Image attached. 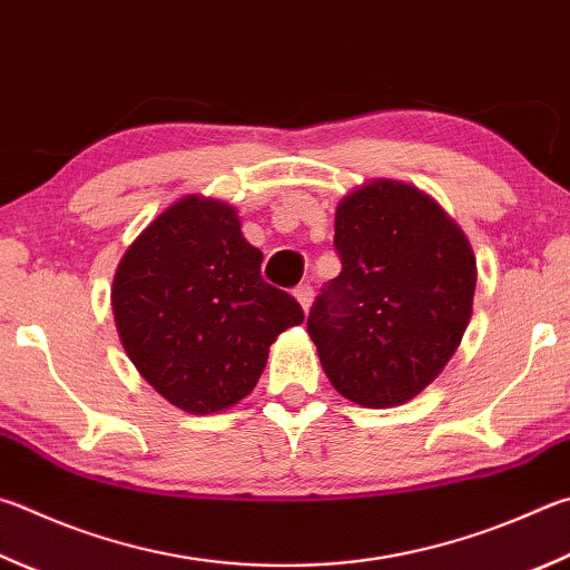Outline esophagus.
<instances>
[{
  "label": "esophagus",
  "mask_w": 570,
  "mask_h": 570,
  "mask_svg": "<svg viewBox=\"0 0 570 570\" xmlns=\"http://www.w3.org/2000/svg\"><path fill=\"white\" fill-rule=\"evenodd\" d=\"M294 296H296V302L302 304L304 312L308 314V308H312V304H314V288L308 284H302V286L294 288Z\"/></svg>",
  "instance_id": "34e87169"
}]
</instances>
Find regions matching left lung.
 <instances>
[{
	"instance_id": "8db88e82",
	"label": "left lung",
	"mask_w": 570,
	"mask_h": 570,
	"mask_svg": "<svg viewBox=\"0 0 570 570\" xmlns=\"http://www.w3.org/2000/svg\"><path fill=\"white\" fill-rule=\"evenodd\" d=\"M334 232L341 274L316 298L308 336L341 396L401 406L456 354L473 314V249L433 196L396 179L351 189Z\"/></svg>"
}]
</instances>
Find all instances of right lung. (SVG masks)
I'll list each match as a JSON object with an SVG mask.
<instances>
[{
  "instance_id": "1",
  "label": "right lung",
  "mask_w": 570,
  "mask_h": 570,
  "mask_svg": "<svg viewBox=\"0 0 570 570\" xmlns=\"http://www.w3.org/2000/svg\"><path fill=\"white\" fill-rule=\"evenodd\" d=\"M264 254L239 212L186 194L124 252L111 282L121 346L141 379L186 413H219L254 391L268 346L304 321L292 294L262 278Z\"/></svg>"
}]
</instances>
